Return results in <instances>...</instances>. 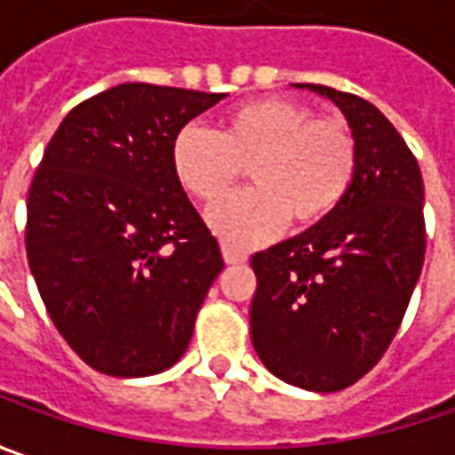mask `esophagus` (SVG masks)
Segmentation results:
<instances>
[{"mask_svg":"<svg viewBox=\"0 0 455 455\" xmlns=\"http://www.w3.org/2000/svg\"><path fill=\"white\" fill-rule=\"evenodd\" d=\"M222 258H225L228 266H240V263L248 260V255L243 253V251H237V248H230V245H222Z\"/></svg>","mask_w":455,"mask_h":455,"instance_id":"1","label":"esophagus"}]
</instances>
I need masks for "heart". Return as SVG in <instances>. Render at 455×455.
I'll return each mask as SVG.
<instances>
[{
    "mask_svg": "<svg viewBox=\"0 0 455 455\" xmlns=\"http://www.w3.org/2000/svg\"><path fill=\"white\" fill-rule=\"evenodd\" d=\"M248 165L254 187L207 210L212 233L233 248L275 237L286 222L316 225L347 197L357 141L334 116L314 118L291 98H255L220 118L218 132L189 124L172 141V169L187 195L214 202Z\"/></svg>",
    "mask_w": 455,
    "mask_h": 455,
    "instance_id": "obj_1",
    "label": "heart"
}]
</instances>
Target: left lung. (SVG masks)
Instances as JSON below:
<instances>
[{"mask_svg":"<svg viewBox=\"0 0 455 455\" xmlns=\"http://www.w3.org/2000/svg\"><path fill=\"white\" fill-rule=\"evenodd\" d=\"M293 88L329 98L344 114L357 169L329 218L251 258V339L283 382L337 393L379 362L411 304L426 258L423 177L370 100L314 83Z\"/></svg>","mask_w":455,"mask_h":455,"instance_id":"8db88e82","label":"left lung"}]
</instances>
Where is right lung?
<instances>
[{
    "mask_svg": "<svg viewBox=\"0 0 455 455\" xmlns=\"http://www.w3.org/2000/svg\"><path fill=\"white\" fill-rule=\"evenodd\" d=\"M225 93L121 83L50 139L27 197V260L73 352L111 377L169 370L222 271L172 141Z\"/></svg>",
    "mask_w": 455,
    "mask_h": 455,
    "instance_id": "obj_1",
    "label": "right lung"
}]
</instances>
